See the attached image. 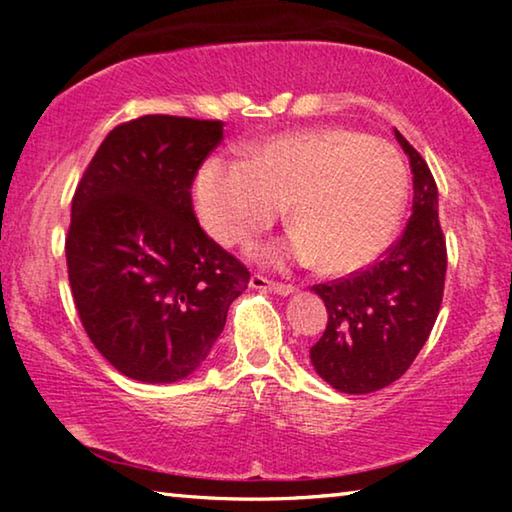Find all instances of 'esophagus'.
<instances>
[{
  "mask_svg": "<svg viewBox=\"0 0 512 512\" xmlns=\"http://www.w3.org/2000/svg\"><path fill=\"white\" fill-rule=\"evenodd\" d=\"M250 287L262 289V291H271V293H280V296H289V293H293V289H296L293 284L268 280V277L259 275V273H253V277H250Z\"/></svg>",
  "mask_w": 512,
  "mask_h": 512,
  "instance_id": "obj_1",
  "label": "esophagus"
}]
</instances>
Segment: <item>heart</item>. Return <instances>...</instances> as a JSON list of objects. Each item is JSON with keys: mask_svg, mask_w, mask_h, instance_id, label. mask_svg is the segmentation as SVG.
I'll return each mask as SVG.
<instances>
[{"mask_svg": "<svg viewBox=\"0 0 512 512\" xmlns=\"http://www.w3.org/2000/svg\"><path fill=\"white\" fill-rule=\"evenodd\" d=\"M409 173L395 146L345 128L271 137L246 160H207L196 176V212L223 246L246 244L287 205V244L259 250L268 262H316L327 275L368 266L402 221Z\"/></svg>", "mask_w": 512, "mask_h": 512, "instance_id": "1", "label": "heart"}]
</instances>
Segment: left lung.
<instances>
[{
	"label": "left lung",
	"instance_id": "left-lung-1",
	"mask_svg": "<svg viewBox=\"0 0 512 512\" xmlns=\"http://www.w3.org/2000/svg\"><path fill=\"white\" fill-rule=\"evenodd\" d=\"M411 160L413 214L402 237L366 271L314 284L327 327L309 357L336 391L363 395L400 379L427 343L443 305L447 244L438 187L422 155L395 131Z\"/></svg>",
	"mask_w": 512,
	"mask_h": 512
}]
</instances>
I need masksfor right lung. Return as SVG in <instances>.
I'll use <instances>...</instances> for the list:
<instances>
[{
	"label": "right lung",
	"mask_w": 512,
	"mask_h": 512,
	"mask_svg": "<svg viewBox=\"0 0 512 512\" xmlns=\"http://www.w3.org/2000/svg\"><path fill=\"white\" fill-rule=\"evenodd\" d=\"M221 119L142 115L112 128L72 198L65 257L74 305L108 363L146 384L194 372L250 273L201 228L198 169Z\"/></svg>",
	"instance_id": "right-lung-1"
}]
</instances>
